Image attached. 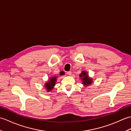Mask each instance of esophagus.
I'll list each match as a JSON object with an SVG mask.
<instances>
[{"mask_svg": "<svg viewBox=\"0 0 131 131\" xmlns=\"http://www.w3.org/2000/svg\"><path fill=\"white\" fill-rule=\"evenodd\" d=\"M67 74L68 75H71V71H68L67 72Z\"/></svg>", "mask_w": 131, "mask_h": 131, "instance_id": "esophagus-1", "label": "esophagus"}]
</instances>
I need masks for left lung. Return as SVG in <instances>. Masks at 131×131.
<instances>
[{
	"mask_svg": "<svg viewBox=\"0 0 131 131\" xmlns=\"http://www.w3.org/2000/svg\"><path fill=\"white\" fill-rule=\"evenodd\" d=\"M80 77H82V79L83 80V84L84 85H88L92 83V79L88 77V74L85 71H82V73L80 74Z\"/></svg>",
	"mask_w": 131,
	"mask_h": 131,
	"instance_id": "left-lung-1",
	"label": "left lung"
}]
</instances>
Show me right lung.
Segmentation results:
<instances>
[{
	"label": "right lung",
	"instance_id": "right-lung-1",
	"mask_svg": "<svg viewBox=\"0 0 131 131\" xmlns=\"http://www.w3.org/2000/svg\"><path fill=\"white\" fill-rule=\"evenodd\" d=\"M61 75H63L64 74L62 73V72H61L60 73ZM56 78L57 77H52L51 78V79L49 80V81L47 82V83H46V88L48 91H51V90H52V88H53V87L55 85L56 83Z\"/></svg>",
	"mask_w": 131,
	"mask_h": 131
}]
</instances>
